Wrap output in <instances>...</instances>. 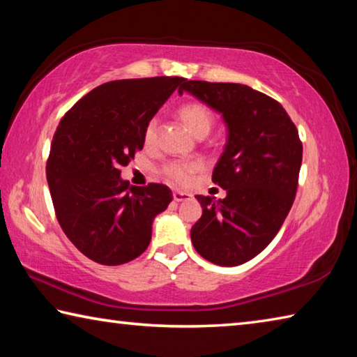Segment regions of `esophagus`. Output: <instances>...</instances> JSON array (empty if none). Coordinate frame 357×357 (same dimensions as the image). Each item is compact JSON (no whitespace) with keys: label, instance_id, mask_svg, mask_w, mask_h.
Masks as SVG:
<instances>
[{"label":"esophagus","instance_id":"1","mask_svg":"<svg viewBox=\"0 0 357 357\" xmlns=\"http://www.w3.org/2000/svg\"><path fill=\"white\" fill-rule=\"evenodd\" d=\"M192 195H190V193H187V192H173V200L174 202H185V200H189V198H190Z\"/></svg>","mask_w":357,"mask_h":357}]
</instances>
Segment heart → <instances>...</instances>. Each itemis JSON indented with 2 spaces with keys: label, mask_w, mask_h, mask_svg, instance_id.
Masks as SVG:
<instances>
[{
  "label": "heart",
  "mask_w": 357,
  "mask_h": 357,
  "mask_svg": "<svg viewBox=\"0 0 357 357\" xmlns=\"http://www.w3.org/2000/svg\"><path fill=\"white\" fill-rule=\"evenodd\" d=\"M178 116L183 121L184 126L189 129L193 135L204 137L209 134V130L214 126V113L211 108L198 100H190L178 108ZM157 130H159V121L157 118L149 119L146 128L143 132V142L146 146H153L157 140ZM203 164L200 160H170L160 168L162 176L168 183L176 185H187L192 181L193 174L202 172Z\"/></svg>",
  "instance_id": "obj_1"
}]
</instances>
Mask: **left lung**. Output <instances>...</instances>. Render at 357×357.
I'll return each instance as SVG.
<instances>
[{"label":"left lung","mask_w":357,"mask_h":357,"mask_svg":"<svg viewBox=\"0 0 357 357\" xmlns=\"http://www.w3.org/2000/svg\"><path fill=\"white\" fill-rule=\"evenodd\" d=\"M189 91L220 112L228 140L213 172L223 200L195 195L203 215L192 244L208 261L238 266L263 252L279 233L298 190L302 142L279 102L247 84L189 80Z\"/></svg>","instance_id":"1"}]
</instances>
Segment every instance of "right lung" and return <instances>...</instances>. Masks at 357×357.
<instances>
[{
    "label": "right lung",
    "mask_w": 357,
    "mask_h": 357,
    "mask_svg": "<svg viewBox=\"0 0 357 357\" xmlns=\"http://www.w3.org/2000/svg\"><path fill=\"white\" fill-rule=\"evenodd\" d=\"M183 77H151L100 84L59 121L47 159L56 219L84 257L118 266L140 257L151 227L173 193L164 184L129 187L121 168L143 148L146 123Z\"/></svg>",
    "instance_id": "add662e5"
}]
</instances>
